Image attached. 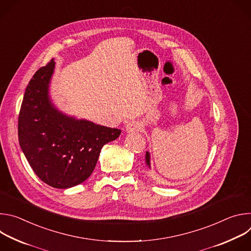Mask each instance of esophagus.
<instances>
[{
  "instance_id": "obj_1",
  "label": "esophagus",
  "mask_w": 251,
  "mask_h": 251,
  "mask_svg": "<svg viewBox=\"0 0 251 251\" xmlns=\"http://www.w3.org/2000/svg\"><path fill=\"white\" fill-rule=\"evenodd\" d=\"M140 129H141L140 125H139L137 122H135V121L129 122V123L126 125V131H127L128 133L138 132V131H140Z\"/></svg>"
}]
</instances>
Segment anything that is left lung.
Instances as JSON below:
<instances>
[{
    "instance_id": "8db88e82",
    "label": "left lung",
    "mask_w": 251,
    "mask_h": 251,
    "mask_svg": "<svg viewBox=\"0 0 251 251\" xmlns=\"http://www.w3.org/2000/svg\"><path fill=\"white\" fill-rule=\"evenodd\" d=\"M145 161H146V165L149 168H151V155H150V153L148 151L146 152V155H145Z\"/></svg>"
}]
</instances>
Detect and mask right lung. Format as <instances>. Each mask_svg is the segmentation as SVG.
Wrapping results in <instances>:
<instances>
[{"mask_svg": "<svg viewBox=\"0 0 251 251\" xmlns=\"http://www.w3.org/2000/svg\"><path fill=\"white\" fill-rule=\"evenodd\" d=\"M52 58L28 82L19 115V142L41 180L56 189L83 183L92 174L102 147L121 130L77 119L58 110L50 96Z\"/></svg>", "mask_w": 251, "mask_h": 251, "instance_id": "1", "label": "right lung"}]
</instances>
